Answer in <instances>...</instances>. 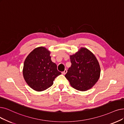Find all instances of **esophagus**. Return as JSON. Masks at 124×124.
Returning a JSON list of instances; mask_svg holds the SVG:
<instances>
[{
  "label": "esophagus",
  "mask_w": 124,
  "mask_h": 124,
  "mask_svg": "<svg viewBox=\"0 0 124 124\" xmlns=\"http://www.w3.org/2000/svg\"><path fill=\"white\" fill-rule=\"evenodd\" d=\"M67 70L66 69V70H65V71H63V72H62V74H63V75H65V74L67 73Z\"/></svg>",
  "instance_id": "obj_1"
}]
</instances>
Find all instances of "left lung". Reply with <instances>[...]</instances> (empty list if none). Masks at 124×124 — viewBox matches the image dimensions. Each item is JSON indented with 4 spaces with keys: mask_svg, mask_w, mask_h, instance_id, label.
<instances>
[{
    "mask_svg": "<svg viewBox=\"0 0 124 124\" xmlns=\"http://www.w3.org/2000/svg\"><path fill=\"white\" fill-rule=\"evenodd\" d=\"M71 67L65 75L71 85L76 90L85 91L91 88L100 76V67L94 54L87 49L81 48L70 55Z\"/></svg>",
    "mask_w": 124,
    "mask_h": 124,
    "instance_id": "8db88e82",
    "label": "left lung"
}]
</instances>
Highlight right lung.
<instances>
[{"label":"right lung","mask_w":124,"mask_h":124,"mask_svg":"<svg viewBox=\"0 0 124 124\" xmlns=\"http://www.w3.org/2000/svg\"><path fill=\"white\" fill-rule=\"evenodd\" d=\"M50 52L43 47L34 49L26 58L23 75L27 85L34 91L46 90L53 84V81L61 72L51 61Z\"/></svg>","instance_id":"obj_1"}]
</instances>
